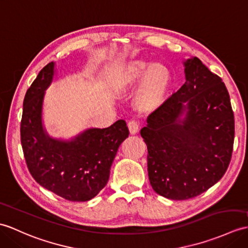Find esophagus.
Wrapping results in <instances>:
<instances>
[{
	"mask_svg": "<svg viewBox=\"0 0 248 248\" xmlns=\"http://www.w3.org/2000/svg\"><path fill=\"white\" fill-rule=\"evenodd\" d=\"M128 128L131 134H136L138 130H140V126H138V124L137 122H135V120H130L128 124Z\"/></svg>",
	"mask_w": 248,
	"mask_h": 248,
	"instance_id": "obj_1",
	"label": "esophagus"
}]
</instances>
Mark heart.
<instances>
[{
	"instance_id": "b5f03b06",
	"label": "heart",
	"mask_w": 248,
	"mask_h": 248,
	"mask_svg": "<svg viewBox=\"0 0 248 248\" xmlns=\"http://www.w3.org/2000/svg\"><path fill=\"white\" fill-rule=\"evenodd\" d=\"M113 86L116 91L137 89L134 105L138 111L151 113L164 105L171 89L172 74L162 62L145 59H130L119 63L113 75Z\"/></svg>"
}]
</instances>
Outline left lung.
Returning a JSON list of instances; mask_svg holds the SVG:
<instances>
[{"mask_svg":"<svg viewBox=\"0 0 248 248\" xmlns=\"http://www.w3.org/2000/svg\"><path fill=\"white\" fill-rule=\"evenodd\" d=\"M183 64L185 84L140 131L151 186L175 201L197 197L221 180L234 138L233 112L222 79L197 57Z\"/></svg>","mask_w":248,"mask_h":248,"instance_id":"left-lung-1","label":"left lung"}]
</instances>
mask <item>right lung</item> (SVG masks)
<instances>
[{
    "instance_id": "1",
    "label": "right lung",
    "mask_w": 248,
    "mask_h": 248,
    "mask_svg": "<svg viewBox=\"0 0 248 248\" xmlns=\"http://www.w3.org/2000/svg\"><path fill=\"white\" fill-rule=\"evenodd\" d=\"M56 63L45 65L23 102L21 142L31 174L45 189L72 202L90 201L107 185L113 160L129 136L124 120L108 128H90L70 140L51 137L43 124L45 92Z\"/></svg>"
}]
</instances>
